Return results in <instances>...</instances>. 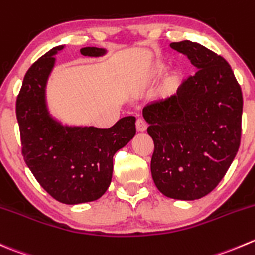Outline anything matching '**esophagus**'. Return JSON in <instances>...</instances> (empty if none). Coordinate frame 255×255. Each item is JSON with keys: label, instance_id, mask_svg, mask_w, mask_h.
I'll return each mask as SVG.
<instances>
[{"label": "esophagus", "instance_id": "obj_1", "mask_svg": "<svg viewBox=\"0 0 255 255\" xmlns=\"http://www.w3.org/2000/svg\"><path fill=\"white\" fill-rule=\"evenodd\" d=\"M135 127H137L138 132H144V130L147 129L148 125H147V122L143 120V118H138L137 122H135Z\"/></svg>", "mask_w": 255, "mask_h": 255}]
</instances>
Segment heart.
Here are the masks:
<instances>
[{"instance_id": "obj_1", "label": "heart", "mask_w": 255, "mask_h": 255, "mask_svg": "<svg viewBox=\"0 0 255 255\" xmlns=\"http://www.w3.org/2000/svg\"><path fill=\"white\" fill-rule=\"evenodd\" d=\"M164 71H165V65H162V63H160V65H157L154 68L155 75H160V73L164 72Z\"/></svg>"}]
</instances>
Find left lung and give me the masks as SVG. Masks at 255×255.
Here are the masks:
<instances>
[{"instance_id":"1","label":"left lung","mask_w":255,"mask_h":255,"mask_svg":"<svg viewBox=\"0 0 255 255\" xmlns=\"http://www.w3.org/2000/svg\"><path fill=\"white\" fill-rule=\"evenodd\" d=\"M197 68L177 93L143 108L154 142L150 172L168 198L194 201L223 179L239 149L243 96L228 62L202 44L173 42Z\"/></svg>"}]
</instances>
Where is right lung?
<instances>
[{
	"mask_svg": "<svg viewBox=\"0 0 255 255\" xmlns=\"http://www.w3.org/2000/svg\"><path fill=\"white\" fill-rule=\"evenodd\" d=\"M65 46L53 47L27 71L16 102L22 154L37 182L65 204L93 202L112 180L113 155L135 134V117H123L111 128L62 125L47 107L46 87ZM105 48L85 47L81 54L101 57Z\"/></svg>",
	"mask_w": 255,
	"mask_h": 255,
	"instance_id": "1",
	"label": "right lung"
}]
</instances>
